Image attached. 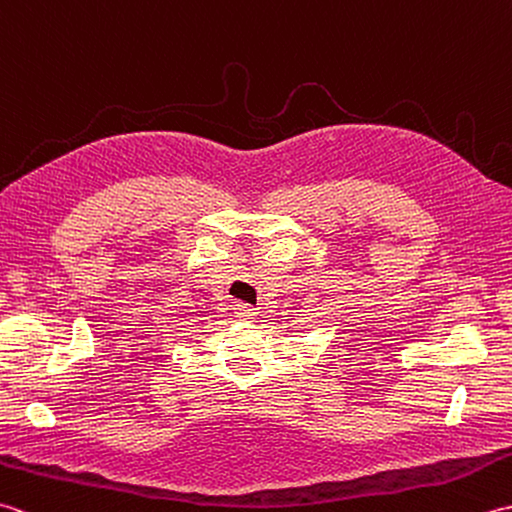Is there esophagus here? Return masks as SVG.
Wrapping results in <instances>:
<instances>
[{
    "label": "esophagus",
    "instance_id": "34e87169",
    "mask_svg": "<svg viewBox=\"0 0 512 512\" xmlns=\"http://www.w3.org/2000/svg\"><path fill=\"white\" fill-rule=\"evenodd\" d=\"M233 310H235V317L244 319V321H248V319H253V317H255V308H250L248 303H235Z\"/></svg>",
    "mask_w": 512,
    "mask_h": 512
}]
</instances>
